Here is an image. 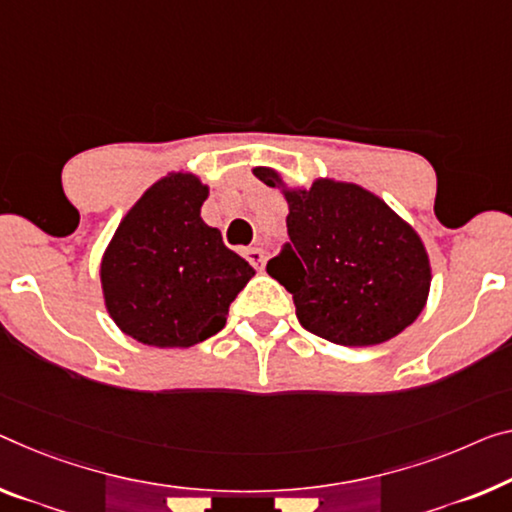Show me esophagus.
Instances as JSON below:
<instances>
[{
  "instance_id": "obj_1",
  "label": "esophagus",
  "mask_w": 512,
  "mask_h": 512,
  "mask_svg": "<svg viewBox=\"0 0 512 512\" xmlns=\"http://www.w3.org/2000/svg\"><path fill=\"white\" fill-rule=\"evenodd\" d=\"M245 258L256 267V270H263V265H265V251L263 249H258V247L245 249Z\"/></svg>"
}]
</instances>
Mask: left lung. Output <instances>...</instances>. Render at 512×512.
Wrapping results in <instances>:
<instances>
[{"label":"left lung","instance_id":"1","mask_svg":"<svg viewBox=\"0 0 512 512\" xmlns=\"http://www.w3.org/2000/svg\"><path fill=\"white\" fill-rule=\"evenodd\" d=\"M277 187L272 169H254ZM288 242L267 274L293 295L306 332L336 345H377L423 311L430 263L423 242L387 203L359 185L316 180L286 192Z\"/></svg>","mask_w":512,"mask_h":512}]
</instances>
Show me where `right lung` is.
<instances>
[{
  "instance_id": "1",
  "label": "right lung",
  "mask_w": 512,
  "mask_h": 512,
  "mask_svg": "<svg viewBox=\"0 0 512 512\" xmlns=\"http://www.w3.org/2000/svg\"><path fill=\"white\" fill-rule=\"evenodd\" d=\"M208 187L171 174L135 203L102 256L109 316L155 348H190L226 325L254 267L201 219Z\"/></svg>"
}]
</instances>
